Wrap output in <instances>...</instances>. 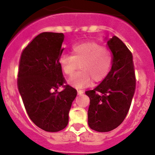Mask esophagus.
I'll return each mask as SVG.
<instances>
[{
    "label": "esophagus",
    "instance_id": "esophagus-1",
    "mask_svg": "<svg viewBox=\"0 0 155 155\" xmlns=\"http://www.w3.org/2000/svg\"><path fill=\"white\" fill-rule=\"evenodd\" d=\"M84 93V90H78V94H81Z\"/></svg>",
    "mask_w": 155,
    "mask_h": 155
}]
</instances>
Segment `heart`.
<instances>
[{
	"label": "heart",
	"mask_w": 155,
	"mask_h": 155,
	"mask_svg": "<svg viewBox=\"0 0 155 155\" xmlns=\"http://www.w3.org/2000/svg\"><path fill=\"white\" fill-rule=\"evenodd\" d=\"M113 63V53L109 48L94 41L79 42L71 46V55L62 54L59 64L63 73L71 76L80 68L81 71L68 80L71 85L87 87L94 82L102 81L109 74Z\"/></svg>",
	"instance_id": "1"
}]
</instances>
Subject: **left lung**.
<instances>
[{
    "label": "left lung",
    "instance_id": "8db88e82",
    "mask_svg": "<svg viewBox=\"0 0 155 155\" xmlns=\"http://www.w3.org/2000/svg\"><path fill=\"white\" fill-rule=\"evenodd\" d=\"M107 43L113 53L112 69L94 89L85 91L90 98L88 126L98 132H109L123 123L136 89L132 53L116 35Z\"/></svg>",
    "mask_w": 155,
    "mask_h": 155
}]
</instances>
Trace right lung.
Returning a JSON list of instances; mask_svg holds the SVG:
<instances>
[{"instance_id":"1","label":"right lung","mask_w":155,"mask_h":155,"mask_svg":"<svg viewBox=\"0 0 155 155\" xmlns=\"http://www.w3.org/2000/svg\"><path fill=\"white\" fill-rule=\"evenodd\" d=\"M64 35L42 32L22 50L18 88L27 114L38 127L58 132L68 124L69 111L78 91L67 84L59 64ZM62 86L63 90L57 92Z\"/></svg>"}]
</instances>
